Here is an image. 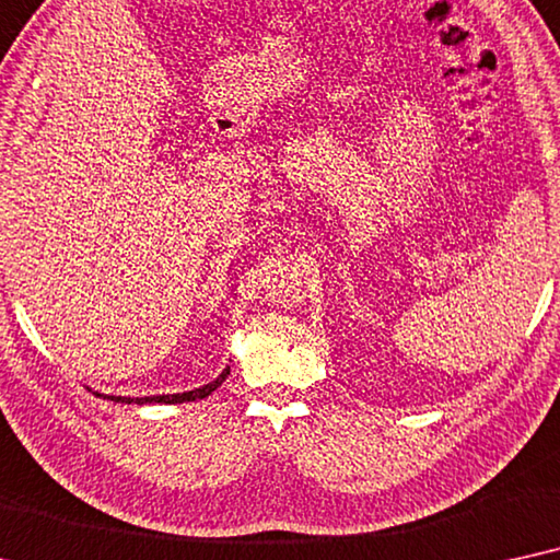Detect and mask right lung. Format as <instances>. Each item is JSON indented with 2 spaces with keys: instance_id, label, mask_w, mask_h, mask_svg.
<instances>
[{
  "instance_id": "1",
  "label": "right lung",
  "mask_w": 560,
  "mask_h": 560,
  "mask_svg": "<svg viewBox=\"0 0 560 560\" xmlns=\"http://www.w3.org/2000/svg\"><path fill=\"white\" fill-rule=\"evenodd\" d=\"M228 374H230V369H225L222 371V374L214 378L212 384H207V386H202V389H194V392H184V394H163V397H107V399H112V401H125V405H132V401H136V405H148V401H163V405H182V401H194V399H205V397H210V394L218 389V386L225 382L228 378Z\"/></svg>"
}]
</instances>
